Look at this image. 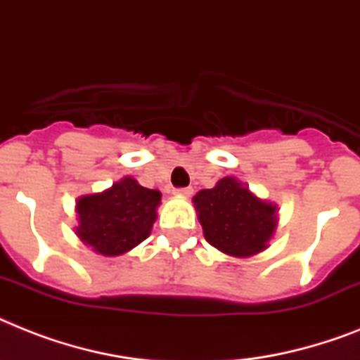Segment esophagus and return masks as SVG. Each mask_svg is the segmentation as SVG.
Listing matches in <instances>:
<instances>
[{"instance_id":"esophagus-1","label":"esophagus","mask_w":360,"mask_h":360,"mask_svg":"<svg viewBox=\"0 0 360 360\" xmlns=\"http://www.w3.org/2000/svg\"><path fill=\"white\" fill-rule=\"evenodd\" d=\"M192 192H194V190L190 188V186H186V188H175L174 190L175 195H183V198H188V195H192Z\"/></svg>"}]
</instances>
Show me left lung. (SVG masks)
Wrapping results in <instances>:
<instances>
[{
  "mask_svg": "<svg viewBox=\"0 0 360 360\" xmlns=\"http://www.w3.org/2000/svg\"><path fill=\"white\" fill-rule=\"evenodd\" d=\"M205 240L236 259H248L268 248L277 227V205L257 198L235 177H224L212 188L192 198Z\"/></svg>",
  "mask_w": 360,
  "mask_h": 360,
  "instance_id": "obj_1",
  "label": "left lung"
}]
</instances>
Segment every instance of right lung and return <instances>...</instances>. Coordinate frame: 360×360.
Listing matches in <instances>:
<instances>
[{
  "mask_svg": "<svg viewBox=\"0 0 360 360\" xmlns=\"http://www.w3.org/2000/svg\"><path fill=\"white\" fill-rule=\"evenodd\" d=\"M159 205V190L124 177L103 192L75 201V235L99 255H124L150 236Z\"/></svg>",
  "mask_w": 360,
  "mask_h": 360,
  "instance_id": "obj_1",
  "label": "right lung"
}]
</instances>
